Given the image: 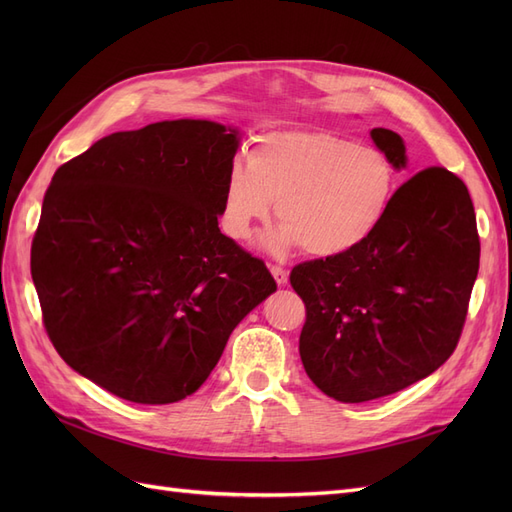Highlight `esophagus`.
Returning <instances> with one entry per match:
<instances>
[{
  "mask_svg": "<svg viewBox=\"0 0 512 512\" xmlns=\"http://www.w3.org/2000/svg\"><path fill=\"white\" fill-rule=\"evenodd\" d=\"M271 275L275 277L277 286H284L288 282V271L282 265H271Z\"/></svg>",
  "mask_w": 512,
  "mask_h": 512,
  "instance_id": "34e87169",
  "label": "esophagus"
}]
</instances>
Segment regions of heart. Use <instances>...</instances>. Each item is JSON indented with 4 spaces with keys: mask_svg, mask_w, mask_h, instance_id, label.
<instances>
[{
    "mask_svg": "<svg viewBox=\"0 0 512 512\" xmlns=\"http://www.w3.org/2000/svg\"><path fill=\"white\" fill-rule=\"evenodd\" d=\"M395 181L380 149L333 132H269L256 138L247 162L230 164L220 222L230 239L243 241L277 203L282 226L265 239L269 250L301 245L316 258L342 256L374 235Z\"/></svg>",
    "mask_w": 512,
    "mask_h": 512,
    "instance_id": "1",
    "label": "heart"
}]
</instances>
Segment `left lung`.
Segmentation results:
<instances>
[{
	"instance_id": "obj_1",
	"label": "left lung",
	"mask_w": 512,
	"mask_h": 512,
	"mask_svg": "<svg viewBox=\"0 0 512 512\" xmlns=\"http://www.w3.org/2000/svg\"><path fill=\"white\" fill-rule=\"evenodd\" d=\"M371 138L395 168L406 166L399 134L374 128ZM478 260L466 183L442 166L410 177L363 245L292 269L307 314V376L324 395L361 404L433 374L457 348Z\"/></svg>"
}]
</instances>
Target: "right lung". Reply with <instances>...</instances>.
Instances as JSON below:
<instances>
[{
    "instance_id": "add662e5",
    "label": "right lung",
    "mask_w": 512,
    "mask_h": 512,
    "mask_svg": "<svg viewBox=\"0 0 512 512\" xmlns=\"http://www.w3.org/2000/svg\"><path fill=\"white\" fill-rule=\"evenodd\" d=\"M237 130L160 121L100 138L44 194L32 277L74 371L134 404L198 391L277 284L218 218Z\"/></svg>"
}]
</instances>
